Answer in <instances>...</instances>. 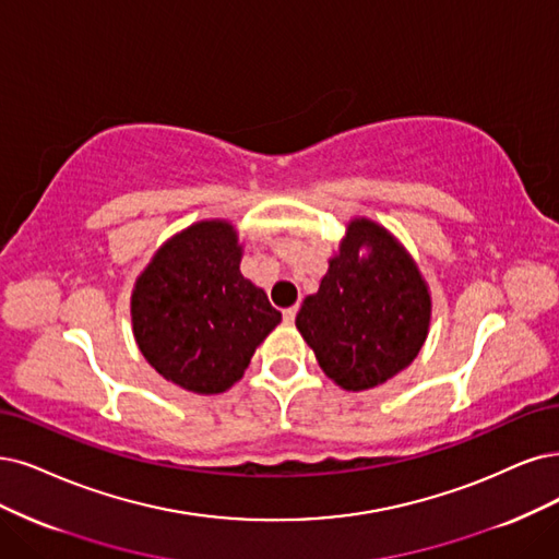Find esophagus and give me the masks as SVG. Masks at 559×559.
<instances>
[{
	"label": "esophagus",
	"mask_w": 559,
	"mask_h": 559,
	"mask_svg": "<svg viewBox=\"0 0 559 559\" xmlns=\"http://www.w3.org/2000/svg\"><path fill=\"white\" fill-rule=\"evenodd\" d=\"M295 318H297V306L285 308V311H283V320H285L287 324H293V322H295Z\"/></svg>",
	"instance_id": "esophagus-1"
}]
</instances>
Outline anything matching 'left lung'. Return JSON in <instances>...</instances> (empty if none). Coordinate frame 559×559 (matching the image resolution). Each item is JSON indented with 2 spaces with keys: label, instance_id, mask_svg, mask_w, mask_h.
<instances>
[{
  "label": "left lung",
  "instance_id": "8db88e82",
  "mask_svg": "<svg viewBox=\"0 0 559 559\" xmlns=\"http://www.w3.org/2000/svg\"><path fill=\"white\" fill-rule=\"evenodd\" d=\"M428 283L384 225L349 218L297 329L324 376L345 391L384 384L417 359L430 329Z\"/></svg>",
  "mask_w": 559,
  "mask_h": 559
}]
</instances>
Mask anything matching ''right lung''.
I'll list each match as a JSON object with an SVG mask.
<instances>
[{"instance_id":"1","label":"right lung","mask_w":559,"mask_h":559,"mask_svg":"<svg viewBox=\"0 0 559 559\" xmlns=\"http://www.w3.org/2000/svg\"><path fill=\"white\" fill-rule=\"evenodd\" d=\"M243 246L225 218L198 221L165 241L135 278L133 336L168 382L212 396L243 378L281 311L241 274Z\"/></svg>"}]
</instances>
